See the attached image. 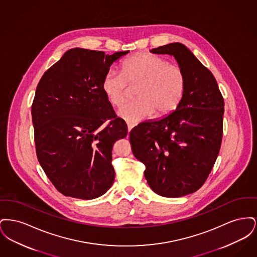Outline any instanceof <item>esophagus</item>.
Masks as SVG:
<instances>
[{"instance_id":"1","label":"esophagus","mask_w":257,"mask_h":257,"mask_svg":"<svg viewBox=\"0 0 257 257\" xmlns=\"http://www.w3.org/2000/svg\"><path fill=\"white\" fill-rule=\"evenodd\" d=\"M134 124H132V123H128L127 124V127H128V132H130L133 128H134Z\"/></svg>"}]
</instances>
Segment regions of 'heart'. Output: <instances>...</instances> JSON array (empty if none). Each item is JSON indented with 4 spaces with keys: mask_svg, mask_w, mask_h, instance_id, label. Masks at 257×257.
<instances>
[{
    "mask_svg": "<svg viewBox=\"0 0 257 257\" xmlns=\"http://www.w3.org/2000/svg\"><path fill=\"white\" fill-rule=\"evenodd\" d=\"M127 84L136 86L137 100L117 112L128 123L153 115L166 117L176 110L186 91V76L180 66L150 53H137L124 60L121 74L110 70L102 80V91L110 105L120 108L126 100Z\"/></svg>",
    "mask_w": 257,
    "mask_h": 257,
    "instance_id": "heart-1",
    "label": "heart"
}]
</instances>
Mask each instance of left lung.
Segmentation results:
<instances>
[{
  "label": "left lung",
  "instance_id": "left-lung-1",
  "mask_svg": "<svg viewBox=\"0 0 257 257\" xmlns=\"http://www.w3.org/2000/svg\"><path fill=\"white\" fill-rule=\"evenodd\" d=\"M150 52L174 57L186 76V91L170 115L133 128L130 144L135 157L146 165L151 190L180 197L203 185L217 160L224 102L213 74L184 44L170 43Z\"/></svg>",
  "mask_w": 257,
  "mask_h": 257
}]
</instances>
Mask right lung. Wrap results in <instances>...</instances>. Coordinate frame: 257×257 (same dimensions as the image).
I'll use <instances>...</instances> for the list:
<instances>
[{
  "mask_svg": "<svg viewBox=\"0 0 257 257\" xmlns=\"http://www.w3.org/2000/svg\"><path fill=\"white\" fill-rule=\"evenodd\" d=\"M128 53L68 50L37 85L32 106L37 159L64 196L93 199L113 183L112 147L126 137L127 125L101 86L110 65Z\"/></svg>",
  "mask_w": 257,
  "mask_h": 257,
  "instance_id": "right-lung-1",
  "label": "right lung"
}]
</instances>
